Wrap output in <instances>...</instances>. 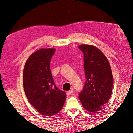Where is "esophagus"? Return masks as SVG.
I'll list each match as a JSON object with an SVG mask.
<instances>
[{"label":"esophagus","mask_w":133,"mask_h":133,"mask_svg":"<svg viewBox=\"0 0 133 133\" xmlns=\"http://www.w3.org/2000/svg\"><path fill=\"white\" fill-rule=\"evenodd\" d=\"M72 92H73V90H72V89L70 90H69V91L67 92V95H70L72 94Z\"/></svg>","instance_id":"esophagus-1"}]
</instances>
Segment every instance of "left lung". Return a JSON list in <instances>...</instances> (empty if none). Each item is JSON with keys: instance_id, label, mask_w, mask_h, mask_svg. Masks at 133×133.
Returning <instances> with one entry per match:
<instances>
[{"instance_id": "1", "label": "left lung", "mask_w": 133, "mask_h": 133, "mask_svg": "<svg viewBox=\"0 0 133 133\" xmlns=\"http://www.w3.org/2000/svg\"><path fill=\"white\" fill-rule=\"evenodd\" d=\"M78 48L83 54L86 79L79 99L84 109L95 113L111 97L113 87L111 69L105 55L98 48L88 44Z\"/></svg>"}]
</instances>
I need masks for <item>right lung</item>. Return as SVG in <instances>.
<instances>
[{
  "mask_svg": "<svg viewBox=\"0 0 133 133\" xmlns=\"http://www.w3.org/2000/svg\"><path fill=\"white\" fill-rule=\"evenodd\" d=\"M55 49H41L31 55L23 70V87L30 103L39 113L52 116L61 111L66 92L55 86L51 72Z\"/></svg>",
  "mask_w": 133,
  "mask_h": 133,
  "instance_id": "1",
  "label": "right lung"
}]
</instances>
